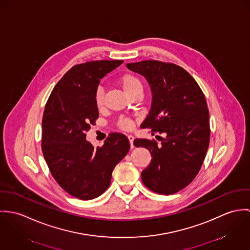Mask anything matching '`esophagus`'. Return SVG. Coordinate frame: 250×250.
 Returning <instances> with one entry per match:
<instances>
[{
  "instance_id": "1",
  "label": "esophagus",
  "mask_w": 250,
  "mask_h": 250,
  "mask_svg": "<svg viewBox=\"0 0 250 250\" xmlns=\"http://www.w3.org/2000/svg\"><path fill=\"white\" fill-rule=\"evenodd\" d=\"M127 138L129 140V143H130V147L133 148L134 147V145H133V141H134V137L132 135H127Z\"/></svg>"
}]
</instances>
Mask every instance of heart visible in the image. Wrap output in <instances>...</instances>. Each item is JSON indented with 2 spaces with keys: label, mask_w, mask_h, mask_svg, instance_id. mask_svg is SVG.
<instances>
[{
  "label": "heart",
  "mask_w": 250,
  "mask_h": 250,
  "mask_svg": "<svg viewBox=\"0 0 250 250\" xmlns=\"http://www.w3.org/2000/svg\"><path fill=\"white\" fill-rule=\"evenodd\" d=\"M118 83L125 90V92L130 97L132 94L143 90V83L138 77L133 73H126L122 75L118 79ZM104 94L102 88H98L95 92V104L98 108L104 105ZM119 126L125 130H129L132 127V123L128 119H121L119 121Z\"/></svg>",
  "instance_id": "b5f03b06"
}]
</instances>
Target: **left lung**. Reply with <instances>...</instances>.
<instances>
[{
  "label": "left lung",
  "instance_id": "1",
  "mask_svg": "<svg viewBox=\"0 0 250 250\" xmlns=\"http://www.w3.org/2000/svg\"><path fill=\"white\" fill-rule=\"evenodd\" d=\"M126 67L146 78L152 93L150 111L141 125L151 134L164 133L155 140L135 139V146L149 150L152 158L142 171V181L154 193L172 194L188 186L204 161L210 125L207 103L194 78L172 63L145 60Z\"/></svg>",
  "mask_w": 250,
  "mask_h": 250
}]
</instances>
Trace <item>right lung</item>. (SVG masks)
<instances>
[{"label": "right lung", "mask_w": 250, "mask_h": 250, "mask_svg": "<svg viewBox=\"0 0 250 250\" xmlns=\"http://www.w3.org/2000/svg\"><path fill=\"white\" fill-rule=\"evenodd\" d=\"M123 62L97 60L72 67L57 83L45 106L44 158L59 186L83 200L107 190L114 167L130 148L122 133H110L101 147H94L85 134L99 117L95 92L100 81Z\"/></svg>", "instance_id": "right-lung-1"}]
</instances>
